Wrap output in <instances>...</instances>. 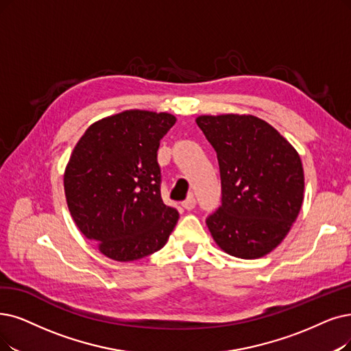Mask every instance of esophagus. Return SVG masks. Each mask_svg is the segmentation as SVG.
<instances>
[{
  "mask_svg": "<svg viewBox=\"0 0 351 351\" xmlns=\"http://www.w3.org/2000/svg\"><path fill=\"white\" fill-rule=\"evenodd\" d=\"M195 199L193 197V195H190V197H187L184 202H183V207L186 208V210H193L194 207H195Z\"/></svg>",
  "mask_w": 351,
  "mask_h": 351,
  "instance_id": "34e87169",
  "label": "esophagus"
}]
</instances>
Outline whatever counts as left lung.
<instances>
[{"instance_id":"8db88e82","label":"left lung","mask_w":351,"mask_h":351,"mask_svg":"<svg viewBox=\"0 0 351 351\" xmlns=\"http://www.w3.org/2000/svg\"><path fill=\"white\" fill-rule=\"evenodd\" d=\"M217 154L221 206L206 219L215 242L242 259L282 242L304 200V170L287 139L252 115L195 119Z\"/></svg>"}]
</instances>
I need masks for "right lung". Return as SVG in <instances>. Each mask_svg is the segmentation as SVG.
<instances>
[{"label":"right lung","mask_w":351,"mask_h":351,"mask_svg":"<svg viewBox=\"0 0 351 351\" xmlns=\"http://www.w3.org/2000/svg\"><path fill=\"white\" fill-rule=\"evenodd\" d=\"M176 117L125 110L97 121L76 144L64 194L76 226L110 259L130 262L160 250L178 220L161 199L157 151Z\"/></svg>","instance_id":"1"}]
</instances>
